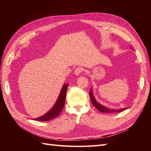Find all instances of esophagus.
<instances>
[{"label": "esophagus", "instance_id": "1", "mask_svg": "<svg viewBox=\"0 0 151 151\" xmlns=\"http://www.w3.org/2000/svg\"><path fill=\"white\" fill-rule=\"evenodd\" d=\"M83 71V68L82 67H77L76 69L74 70V74L78 76V75H80L81 74V72Z\"/></svg>", "mask_w": 151, "mask_h": 151}]
</instances>
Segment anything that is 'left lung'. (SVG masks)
I'll use <instances>...</instances> for the list:
<instances>
[{"mask_svg": "<svg viewBox=\"0 0 151 151\" xmlns=\"http://www.w3.org/2000/svg\"><path fill=\"white\" fill-rule=\"evenodd\" d=\"M89 96L91 101L92 102L94 106V107L98 109L99 111L103 112V113H120L123 111L125 110V109H127V108H123L121 109H111L107 108L104 106H103L102 104H99L98 102L96 101V100L95 99L94 96H93V90L92 89H90V92H89Z\"/></svg>", "mask_w": 151, "mask_h": 151, "instance_id": "left-lung-1", "label": "left lung"}]
</instances>
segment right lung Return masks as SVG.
Wrapping results in <instances>:
<instances>
[{
	"mask_svg": "<svg viewBox=\"0 0 151 151\" xmlns=\"http://www.w3.org/2000/svg\"><path fill=\"white\" fill-rule=\"evenodd\" d=\"M68 84H63L62 90L60 91V95L57 99V101L56 103L54 104V106L50 110L47 112L44 115L35 118V120L40 121V122H46L50 120H52L53 118H56L58 116L59 114L62 111V109L64 106L65 101V97H66V93L67 90L68 88Z\"/></svg>",
	"mask_w": 151,
	"mask_h": 151,
	"instance_id": "right-lung-1",
	"label": "right lung"
}]
</instances>
